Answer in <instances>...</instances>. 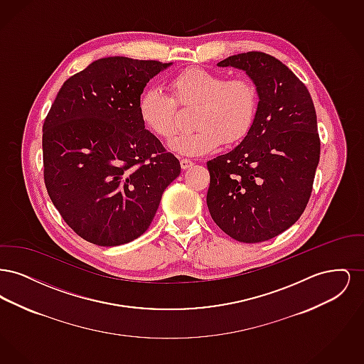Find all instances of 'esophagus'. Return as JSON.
I'll return each instance as SVG.
<instances>
[{"label":"esophagus","mask_w":364,"mask_h":364,"mask_svg":"<svg viewBox=\"0 0 364 364\" xmlns=\"http://www.w3.org/2000/svg\"><path fill=\"white\" fill-rule=\"evenodd\" d=\"M180 165H181V169L187 171V169H190V168L193 166V162L191 159H187V158H181L180 159Z\"/></svg>","instance_id":"esophagus-1"}]
</instances>
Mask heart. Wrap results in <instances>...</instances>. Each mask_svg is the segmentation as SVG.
I'll return each instance as SVG.
<instances>
[{"label": "heart", "mask_w": 364, "mask_h": 364, "mask_svg": "<svg viewBox=\"0 0 364 364\" xmlns=\"http://www.w3.org/2000/svg\"><path fill=\"white\" fill-rule=\"evenodd\" d=\"M171 97L147 88L139 98V117L149 132L172 138L177 128V106L192 107L196 129L169 141V149L186 156H200L224 141L236 144L248 135L257 116L258 92L247 79H228L224 73L187 68L168 82Z\"/></svg>", "instance_id": "obj_1"}]
</instances>
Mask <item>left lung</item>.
<instances>
[{"instance_id":"left-lung-1","label":"left lung","mask_w":364,"mask_h":364,"mask_svg":"<svg viewBox=\"0 0 364 364\" xmlns=\"http://www.w3.org/2000/svg\"><path fill=\"white\" fill-rule=\"evenodd\" d=\"M217 65L244 70L259 102L242 143L208 162V211L232 239L266 242L294 225L311 196L321 154L315 107L304 83L270 54L242 53Z\"/></svg>"}]
</instances>
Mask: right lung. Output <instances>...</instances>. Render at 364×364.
<instances>
[{
    "label": "right lung",
    "instance_id": "add662e5",
    "mask_svg": "<svg viewBox=\"0 0 364 364\" xmlns=\"http://www.w3.org/2000/svg\"><path fill=\"white\" fill-rule=\"evenodd\" d=\"M172 63L106 57L70 76L43 122V177L53 205L76 235L114 247L151 224L178 159L139 117L151 77Z\"/></svg>",
    "mask_w": 364,
    "mask_h": 364
}]
</instances>
